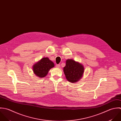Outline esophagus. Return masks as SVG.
I'll return each mask as SVG.
<instances>
[{
  "label": "esophagus",
  "mask_w": 121,
  "mask_h": 121,
  "mask_svg": "<svg viewBox=\"0 0 121 121\" xmlns=\"http://www.w3.org/2000/svg\"><path fill=\"white\" fill-rule=\"evenodd\" d=\"M56 67L58 68H59L60 67V64H56Z\"/></svg>",
  "instance_id": "esophagus-1"
}]
</instances>
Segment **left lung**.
<instances>
[{
	"instance_id": "left-lung-1",
	"label": "left lung",
	"mask_w": 121,
	"mask_h": 121,
	"mask_svg": "<svg viewBox=\"0 0 121 121\" xmlns=\"http://www.w3.org/2000/svg\"><path fill=\"white\" fill-rule=\"evenodd\" d=\"M63 71L68 80L71 82H76L82 78L84 68L79 63L73 60H68Z\"/></svg>"
}]
</instances>
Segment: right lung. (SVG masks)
I'll list each match as a JSON object with an SVG mask.
<instances>
[{
	"label": "right lung",
	"mask_w": 121,
	"mask_h": 121,
	"mask_svg": "<svg viewBox=\"0 0 121 121\" xmlns=\"http://www.w3.org/2000/svg\"><path fill=\"white\" fill-rule=\"evenodd\" d=\"M54 64L48 58H43L33 67L34 74L39 78H44L49 70L54 67Z\"/></svg>",
	"instance_id": "add662e5"
}]
</instances>
